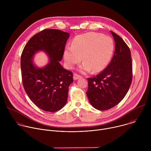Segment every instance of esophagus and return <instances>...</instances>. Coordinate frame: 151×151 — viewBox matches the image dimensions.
<instances>
[{"mask_svg":"<svg viewBox=\"0 0 151 151\" xmlns=\"http://www.w3.org/2000/svg\"><path fill=\"white\" fill-rule=\"evenodd\" d=\"M79 78H81V76H80V75L76 74V73H74L73 74V79L74 80H77V79H78Z\"/></svg>","mask_w":151,"mask_h":151,"instance_id":"1","label":"esophagus"}]
</instances>
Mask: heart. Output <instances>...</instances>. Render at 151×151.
<instances>
[{
  "instance_id": "b5f03b06",
  "label": "heart",
  "mask_w": 151,
  "mask_h": 151,
  "mask_svg": "<svg viewBox=\"0 0 151 151\" xmlns=\"http://www.w3.org/2000/svg\"><path fill=\"white\" fill-rule=\"evenodd\" d=\"M112 37L96 32H88L76 36L72 46L64 51L66 66L72 69L81 60L79 70L82 73L100 72L108 65L114 51Z\"/></svg>"
}]
</instances>
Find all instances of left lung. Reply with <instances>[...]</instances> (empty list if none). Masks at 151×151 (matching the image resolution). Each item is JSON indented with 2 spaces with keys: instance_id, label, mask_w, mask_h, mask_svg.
Masks as SVG:
<instances>
[{
  "instance_id": "1",
  "label": "left lung",
  "mask_w": 151,
  "mask_h": 151,
  "mask_svg": "<svg viewBox=\"0 0 151 151\" xmlns=\"http://www.w3.org/2000/svg\"><path fill=\"white\" fill-rule=\"evenodd\" d=\"M115 42L113 58L107 67L95 77L88 78V99L97 110L106 111L117 105L125 96L132 81L130 50L124 40L111 31Z\"/></svg>"
}]
</instances>
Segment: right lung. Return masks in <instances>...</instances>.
<instances>
[{"instance_id": "1", "label": "right lung", "mask_w": 151, "mask_h": 151, "mask_svg": "<svg viewBox=\"0 0 151 151\" xmlns=\"http://www.w3.org/2000/svg\"><path fill=\"white\" fill-rule=\"evenodd\" d=\"M69 33L57 29H45L28 41L21 56V69L26 93L40 109L55 112L65 106L73 74L64 69L60 61L69 37ZM42 50L50 58L44 68L35 65L34 54Z\"/></svg>"}]
</instances>
